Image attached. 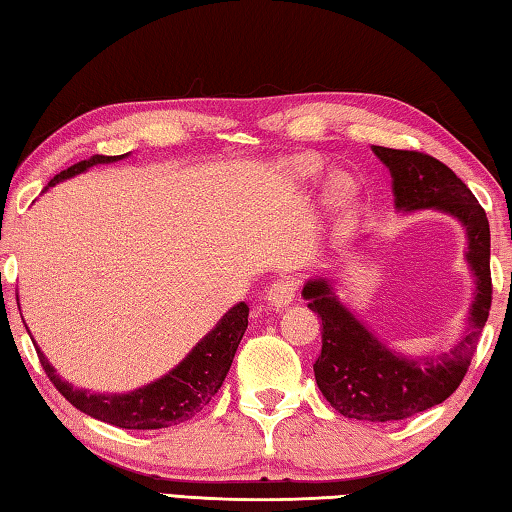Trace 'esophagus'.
I'll return each instance as SVG.
<instances>
[{
    "instance_id": "obj_1",
    "label": "esophagus",
    "mask_w": 512,
    "mask_h": 512,
    "mask_svg": "<svg viewBox=\"0 0 512 512\" xmlns=\"http://www.w3.org/2000/svg\"><path fill=\"white\" fill-rule=\"evenodd\" d=\"M298 287H300L298 277H293V275L277 277V280L271 284V289H268V293H266L268 305H273L275 309L291 305L293 298H296V293H298Z\"/></svg>"
}]
</instances>
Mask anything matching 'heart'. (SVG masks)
<instances>
[{
  "label": "heart",
  "mask_w": 512,
  "mask_h": 512,
  "mask_svg": "<svg viewBox=\"0 0 512 512\" xmlns=\"http://www.w3.org/2000/svg\"><path fill=\"white\" fill-rule=\"evenodd\" d=\"M298 171L302 173V176H311V173L316 171V167H314V164H309V162H302V164H298ZM348 192H350V185H348V183H343V180H341V183L336 185V194H339V196H345Z\"/></svg>",
  "instance_id": "b5f03b06"
}]
</instances>
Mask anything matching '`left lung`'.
I'll use <instances>...</instances> for the list:
<instances>
[{
    "mask_svg": "<svg viewBox=\"0 0 512 512\" xmlns=\"http://www.w3.org/2000/svg\"><path fill=\"white\" fill-rule=\"evenodd\" d=\"M391 169L397 210H433L456 216L467 230V262L476 277L470 329L443 357L406 359L381 345L332 293L325 280L302 289L323 323V348L314 363L320 393L345 418L393 422L445 402L465 377L492 305L490 225L485 210L456 173L422 151L375 146Z\"/></svg>",
    "mask_w": 512,
    "mask_h": 512,
    "instance_id": "left-lung-1",
    "label": "left lung"
}]
</instances>
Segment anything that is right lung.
Listing matches in <instances>:
<instances>
[{"mask_svg":"<svg viewBox=\"0 0 512 512\" xmlns=\"http://www.w3.org/2000/svg\"><path fill=\"white\" fill-rule=\"evenodd\" d=\"M124 155H92L90 160L76 162L72 167L60 171L58 176L49 180L45 192L49 187L65 178H72L76 173H83L90 169L92 164L103 162H117ZM248 327V305L239 302L225 314L216 327L212 329L205 339L196 345V348L187 354L180 366L173 368L169 375L153 381V384L137 388V391L128 395H97L90 391H76L67 381L56 375V370L49 366L38 348V359L42 363V370L47 372L51 384L58 388V393L65 400L76 406V409L88 413L90 418H97L101 422L115 424L121 429H164L171 424H180L192 418L203 406L210 404L212 397L219 393L225 375L232 366L235 352L241 343Z\"/></svg>","mask_w":512,"mask_h":512,"instance_id":"obj_1","label":"right lung"}]
</instances>
